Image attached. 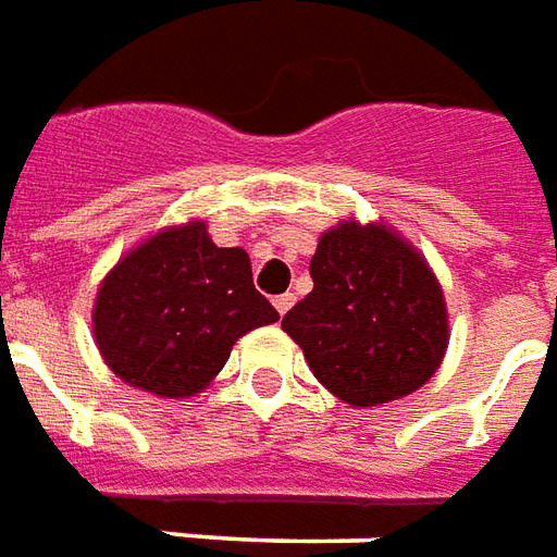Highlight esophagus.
Masks as SVG:
<instances>
[{"label":"esophagus","instance_id":"34e87169","mask_svg":"<svg viewBox=\"0 0 557 557\" xmlns=\"http://www.w3.org/2000/svg\"><path fill=\"white\" fill-rule=\"evenodd\" d=\"M292 304H295V295L286 292V295H277V298H274V310H277L280 315H286V312L292 310Z\"/></svg>","mask_w":557,"mask_h":557}]
</instances>
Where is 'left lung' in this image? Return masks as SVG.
<instances>
[{"label": "left lung", "mask_w": 557, "mask_h": 557, "mask_svg": "<svg viewBox=\"0 0 557 557\" xmlns=\"http://www.w3.org/2000/svg\"><path fill=\"white\" fill-rule=\"evenodd\" d=\"M312 292L283 315L312 374L354 407L410 395L448 345L443 289L405 238L345 221L319 238Z\"/></svg>", "instance_id": "obj_1"}]
</instances>
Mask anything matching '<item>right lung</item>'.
Instances as JSON below:
<instances>
[{
	"label": "right lung",
	"mask_w": 557,
	"mask_h": 557,
	"mask_svg": "<svg viewBox=\"0 0 557 557\" xmlns=\"http://www.w3.org/2000/svg\"><path fill=\"white\" fill-rule=\"evenodd\" d=\"M277 319L245 250L218 247L191 221L147 238L102 280L94 336L117 377L185 398L224 369L238 336Z\"/></svg>",
	"instance_id": "obj_1"
}]
</instances>
